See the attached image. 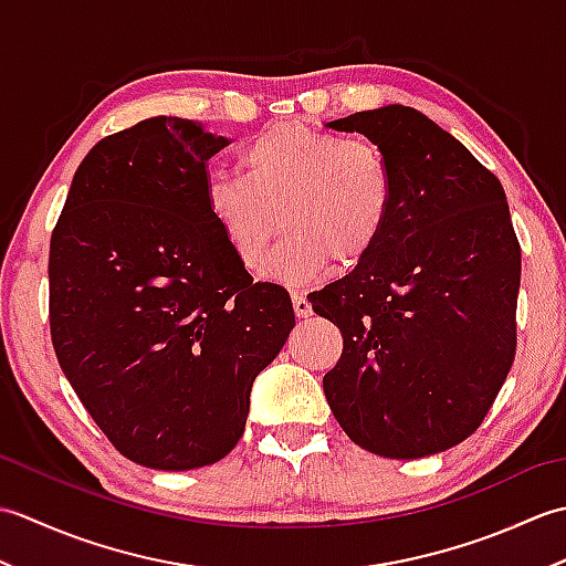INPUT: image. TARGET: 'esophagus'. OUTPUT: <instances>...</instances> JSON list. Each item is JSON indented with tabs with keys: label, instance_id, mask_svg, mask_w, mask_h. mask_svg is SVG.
Returning <instances> with one entry per match:
<instances>
[{
	"label": "esophagus",
	"instance_id": "34e87169",
	"mask_svg": "<svg viewBox=\"0 0 566 566\" xmlns=\"http://www.w3.org/2000/svg\"><path fill=\"white\" fill-rule=\"evenodd\" d=\"M292 304H294V314H296V318H308L311 314H314V311H311L308 298H306V296H302V294H294V296H292Z\"/></svg>",
	"mask_w": 566,
	"mask_h": 566
}]
</instances>
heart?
<instances>
[{
	"label": "heart",
	"instance_id": "1",
	"mask_svg": "<svg viewBox=\"0 0 566 566\" xmlns=\"http://www.w3.org/2000/svg\"><path fill=\"white\" fill-rule=\"evenodd\" d=\"M243 172H211L207 209L245 270H258L280 228L268 276L304 286L363 264L381 243L396 203L391 163L377 143L280 122L240 150Z\"/></svg>",
	"mask_w": 566,
	"mask_h": 566
}]
</instances>
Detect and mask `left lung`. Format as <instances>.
I'll use <instances>...</instances> for the list:
<instances>
[{
  "label": "left lung",
  "mask_w": 566,
  "mask_h": 566,
  "mask_svg": "<svg viewBox=\"0 0 566 566\" xmlns=\"http://www.w3.org/2000/svg\"><path fill=\"white\" fill-rule=\"evenodd\" d=\"M387 153L381 243L308 294L343 333L323 391L347 438L391 460L450 450L482 426L515 357L521 245L506 191L426 114L389 104L326 124Z\"/></svg>",
  "instance_id": "1"
}]
</instances>
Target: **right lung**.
Returning <instances> with one entry per match:
<instances>
[{"mask_svg": "<svg viewBox=\"0 0 566 566\" xmlns=\"http://www.w3.org/2000/svg\"><path fill=\"white\" fill-rule=\"evenodd\" d=\"M226 146L177 116L102 138L51 235L60 369L114 448L163 472L235 448L294 328L286 290L252 282L209 216L207 163Z\"/></svg>", "mask_w": 566, "mask_h": 566, "instance_id": "add662e5", "label": "right lung"}]
</instances>
